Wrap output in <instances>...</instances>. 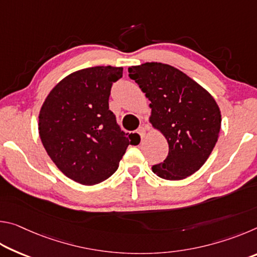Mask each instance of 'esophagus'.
<instances>
[{
  "instance_id": "esophagus-1",
  "label": "esophagus",
  "mask_w": 257,
  "mask_h": 257,
  "mask_svg": "<svg viewBox=\"0 0 257 257\" xmlns=\"http://www.w3.org/2000/svg\"><path fill=\"white\" fill-rule=\"evenodd\" d=\"M137 133H138L139 136H141V138H142V139H144L145 135H146V129L142 125V127H139V128L137 129Z\"/></svg>"
}]
</instances>
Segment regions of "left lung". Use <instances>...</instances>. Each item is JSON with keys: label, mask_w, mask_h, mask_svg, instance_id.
Instances as JSON below:
<instances>
[{"label": "left lung", "mask_w": 257, "mask_h": 257, "mask_svg": "<svg viewBox=\"0 0 257 257\" xmlns=\"http://www.w3.org/2000/svg\"><path fill=\"white\" fill-rule=\"evenodd\" d=\"M128 72L151 101V123L169 144L167 159L152 170L167 180L191 176L206 162L219 138L221 113L214 98L169 64L147 62Z\"/></svg>", "instance_id": "left-lung-1"}]
</instances>
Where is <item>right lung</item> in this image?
<instances>
[{
    "instance_id": "1",
    "label": "right lung",
    "mask_w": 257,
    "mask_h": 257,
    "mask_svg": "<svg viewBox=\"0 0 257 257\" xmlns=\"http://www.w3.org/2000/svg\"><path fill=\"white\" fill-rule=\"evenodd\" d=\"M122 71L107 66L73 72L51 90L41 108L38 130L44 149L56 167L79 184L106 180L127 147L141 142L136 143V134L122 132L108 110L111 87Z\"/></svg>"
}]
</instances>
